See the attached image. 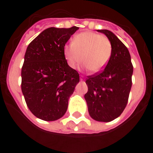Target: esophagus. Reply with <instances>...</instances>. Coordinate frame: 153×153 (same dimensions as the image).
I'll use <instances>...</instances> for the list:
<instances>
[{"mask_svg":"<svg viewBox=\"0 0 153 153\" xmlns=\"http://www.w3.org/2000/svg\"><path fill=\"white\" fill-rule=\"evenodd\" d=\"M80 80H81V81H83L84 80V76H82V75H81V78H80Z\"/></svg>","mask_w":153,"mask_h":153,"instance_id":"esophagus-1","label":"esophagus"}]
</instances>
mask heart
<instances>
[{"label": "heart", "mask_w": 153, "mask_h": 153, "mask_svg": "<svg viewBox=\"0 0 153 153\" xmlns=\"http://www.w3.org/2000/svg\"><path fill=\"white\" fill-rule=\"evenodd\" d=\"M112 46L108 38L92 32H84L75 35L72 44L64 47V55L68 66L75 69L81 61L84 67L92 73L99 72L111 58Z\"/></svg>", "instance_id": "obj_1"}]
</instances>
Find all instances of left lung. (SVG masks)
<instances>
[{
	"label": "left lung",
	"instance_id": "obj_1",
	"mask_svg": "<svg viewBox=\"0 0 153 153\" xmlns=\"http://www.w3.org/2000/svg\"><path fill=\"white\" fill-rule=\"evenodd\" d=\"M98 32L111 41L112 55L102 71L87 77L88 92L84 98L91 118L109 122L119 117L127 104L133 66L129 50L115 34L107 29Z\"/></svg>",
	"mask_w": 153,
	"mask_h": 153
}]
</instances>
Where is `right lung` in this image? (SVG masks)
<instances>
[{
	"label": "right lung",
	"instance_id": "obj_1",
	"mask_svg": "<svg viewBox=\"0 0 153 153\" xmlns=\"http://www.w3.org/2000/svg\"><path fill=\"white\" fill-rule=\"evenodd\" d=\"M50 27L29 44L21 69V90L35 116L52 121L64 116L79 82V74L68 66L64 47L78 29Z\"/></svg>",
	"mask_w": 153,
	"mask_h": 153
}]
</instances>
